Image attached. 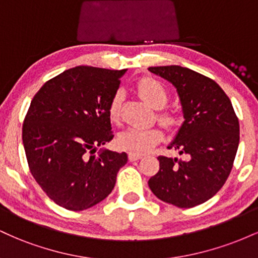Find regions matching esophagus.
Returning <instances> with one entry per match:
<instances>
[{"mask_svg":"<svg viewBox=\"0 0 258 258\" xmlns=\"http://www.w3.org/2000/svg\"><path fill=\"white\" fill-rule=\"evenodd\" d=\"M141 158H142L141 154H135V153H130L128 154L130 161H137V160H139Z\"/></svg>","mask_w":258,"mask_h":258,"instance_id":"esophagus-1","label":"esophagus"}]
</instances>
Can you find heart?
<instances>
[{
  "mask_svg": "<svg viewBox=\"0 0 258 258\" xmlns=\"http://www.w3.org/2000/svg\"><path fill=\"white\" fill-rule=\"evenodd\" d=\"M138 92L144 100H147L153 108L161 109L166 105L168 94L165 86L155 79H143L138 84ZM120 94H115L109 104V117L111 121H116L119 117ZM160 122L166 127L177 125L178 120L173 112L161 111L159 114ZM162 138V132L158 127L139 128V127H128L117 135L116 144L120 149L135 154H144L158 144Z\"/></svg>",
  "mask_w": 258,
  "mask_h": 258,
  "instance_id": "1",
  "label": "heart"
}]
</instances>
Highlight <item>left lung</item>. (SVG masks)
<instances>
[{
    "label": "left lung",
    "instance_id": "1",
    "mask_svg": "<svg viewBox=\"0 0 258 258\" xmlns=\"http://www.w3.org/2000/svg\"><path fill=\"white\" fill-rule=\"evenodd\" d=\"M150 73L176 88L183 123L167 148L184 158L159 156L149 179L156 198L188 209L205 203L223 186L239 146V120L224 91L214 80L179 67H150Z\"/></svg>",
    "mask_w": 258,
    "mask_h": 258
}]
</instances>
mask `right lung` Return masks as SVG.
Instances as JSON below:
<instances>
[{
    "mask_svg": "<svg viewBox=\"0 0 258 258\" xmlns=\"http://www.w3.org/2000/svg\"><path fill=\"white\" fill-rule=\"evenodd\" d=\"M127 69L75 67L47 81L31 100L23 144L31 174L59 206L82 211L114 189L126 153L100 149L110 142L109 104Z\"/></svg>",
    "mask_w": 258,
    "mask_h": 258,
    "instance_id": "obj_1",
    "label": "right lung"
}]
</instances>
